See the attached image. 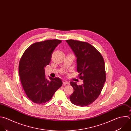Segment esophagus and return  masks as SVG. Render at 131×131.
<instances>
[{
  "mask_svg": "<svg viewBox=\"0 0 131 131\" xmlns=\"http://www.w3.org/2000/svg\"><path fill=\"white\" fill-rule=\"evenodd\" d=\"M63 83L64 85H67V84H69V82L68 81H67L66 80H64L63 81Z\"/></svg>",
  "mask_w": 131,
  "mask_h": 131,
  "instance_id": "1",
  "label": "esophagus"
}]
</instances>
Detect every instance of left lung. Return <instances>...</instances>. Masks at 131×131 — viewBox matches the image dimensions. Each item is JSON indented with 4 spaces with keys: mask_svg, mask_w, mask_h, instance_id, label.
Here are the masks:
<instances>
[{
    "mask_svg": "<svg viewBox=\"0 0 131 131\" xmlns=\"http://www.w3.org/2000/svg\"><path fill=\"white\" fill-rule=\"evenodd\" d=\"M77 58V71L83 84L78 85L71 81L73 93L71 103L80 106H88L100 95L106 80L104 59L101 53L90 43L79 40H66Z\"/></svg>",
    "mask_w": 131,
    "mask_h": 131,
    "instance_id": "1",
    "label": "left lung"
}]
</instances>
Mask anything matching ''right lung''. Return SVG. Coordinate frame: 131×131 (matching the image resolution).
Masks as SVG:
<instances>
[{"label":"right lung","mask_w":131,"mask_h":131,"mask_svg":"<svg viewBox=\"0 0 131 131\" xmlns=\"http://www.w3.org/2000/svg\"><path fill=\"white\" fill-rule=\"evenodd\" d=\"M61 40L37 42L24 53L19 64V75L24 90L33 102L42 104L49 101L62 85L59 78L45 77V67L49 64L52 53Z\"/></svg>","instance_id":"right-lung-1"}]
</instances>
